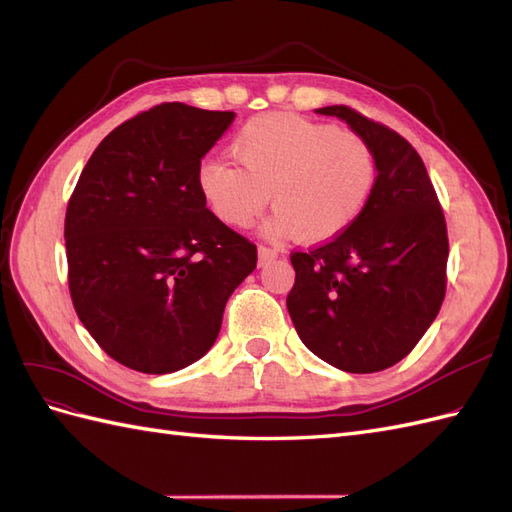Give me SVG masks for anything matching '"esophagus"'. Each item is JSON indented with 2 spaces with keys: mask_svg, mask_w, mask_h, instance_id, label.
<instances>
[{
  "mask_svg": "<svg viewBox=\"0 0 512 512\" xmlns=\"http://www.w3.org/2000/svg\"><path fill=\"white\" fill-rule=\"evenodd\" d=\"M277 258V250H273V247H265L260 245L258 247V265H269V262H273Z\"/></svg>",
  "mask_w": 512,
  "mask_h": 512,
  "instance_id": "34e87169",
  "label": "esophagus"
}]
</instances>
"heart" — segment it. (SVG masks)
<instances>
[{
  "label": "heart",
  "mask_w": 512,
  "mask_h": 512,
  "mask_svg": "<svg viewBox=\"0 0 512 512\" xmlns=\"http://www.w3.org/2000/svg\"><path fill=\"white\" fill-rule=\"evenodd\" d=\"M230 160H205L196 185L215 218L250 226L269 203V235L331 241L359 220L376 183V156L361 134L301 115H262L237 132Z\"/></svg>",
  "instance_id": "heart-1"
}]
</instances>
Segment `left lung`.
I'll use <instances>...</instances> for the list:
<instances>
[{
	"mask_svg": "<svg viewBox=\"0 0 512 512\" xmlns=\"http://www.w3.org/2000/svg\"><path fill=\"white\" fill-rule=\"evenodd\" d=\"M361 134L376 183L344 235L294 252L286 299L301 342L350 374L399 363L436 320L446 290V222L427 168L404 136L348 106L316 108Z\"/></svg>",
	"mask_w": 512,
	"mask_h": 512,
	"instance_id": "obj_1",
	"label": "left lung"
}]
</instances>
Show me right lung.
Here are the masks:
<instances>
[{"mask_svg": "<svg viewBox=\"0 0 512 512\" xmlns=\"http://www.w3.org/2000/svg\"><path fill=\"white\" fill-rule=\"evenodd\" d=\"M235 113L181 102L121 123L85 164L66 211L68 284L98 346L143 374H173L218 339L256 245L207 209L200 160Z\"/></svg>", "mask_w": 512, "mask_h": 512, "instance_id": "1", "label": "right lung"}]
</instances>
